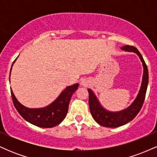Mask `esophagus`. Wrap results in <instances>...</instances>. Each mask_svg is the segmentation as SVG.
I'll use <instances>...</instances> for the list:
<instances>
[{
  "mask_svg": "<svg viewBox=\"0 0 157 157\" xmlns=\"http://www.w3.org/2000/svg\"><path fill=\"white\" fill-rule=\"evenodd\" d=\"M81 85L83 86H87L88 85H89V82H88L86 80H83L82 82H81Z\"/></svg>",
  "mask_w": 157,
  "mask_h": 157,
  "instance_id": "34e87169",
  "label": "esophagus"
}]
</instances>
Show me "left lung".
I'll return each instance as SVG.
<instances>
[{"label":"left lung","mask_w":157,"mask_h":157,"mask_svg":"<svg viewBox=\"0 0 157 157\" xmlns=\"http://www.w3.org/2000/svg\"><path fill=\"white\" fill-rule=\"evenodd\" d=\"M122 50L125 52H134L139 56L141 60L143 66V76H142V81L139 91L137 97L132 102V104L127 109L122 110L117 112H111L107 111L102 107L100 102H99L98 99L97 98L96 95L91 91V89H88L89 94V104L91 115L93 118L97 123L100 125L107 128H116L125 125L134 119L140 112L142 105H143L144 100H145V94H146L147 84H148V71L147 67L144 61L143 57L138 51L136 48L134 46H131L127 45L121 48Z\"/></svg>","instance_id":"left-lung-1"}]
</instances>
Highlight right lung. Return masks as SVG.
<instances>
[{"instance_id": "1", "label": "right lung", "mask_w": 157, "mask_h": 157, "mask_svg": "<svg viewBox=\"0 0 157 157\" xmlns=\"http://www.w3.org/2000/svg\"><path fill=\"white\" fill-rule=\"evenodd\" d=\"M12 66L13 64L12 65ZM78 86V83L67 86L55 101L50 105L40 109H29L23 105L14 95L12 89L11 94L15 109L25 120L38 127L52 128L59 125L66 117L71 97Z\"/></svg>"}]
</instances>
